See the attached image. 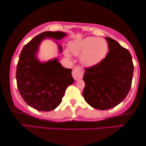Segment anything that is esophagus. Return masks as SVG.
I'll return each instance as SVG.
<instances>
[{"label": "esophagus", "instance_id": "obj_1", "mask_svg": "<svg viewBox=\"0 0 146 146\" xmlns=\"http://www.w3.org/2000/svg\"><path fill=\"white\" fill-rule=\"evenodd\" d=\"M72 75H73V77L75 80H78V79L82 78L84 73H83L82 69L78 66H77V67L73 68V71H72Z\"/></svg>", "mask_w": 146, "mask_h": 146}]
</instances>
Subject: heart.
I'll list each match as a JSON object with an SVG mask.
<instances>
[{
	"label": "heart",
	"mask_w": 146,
	"mask_h": 146,
	"mask_svg": "<svg viewBox=\"0 0 146 146\" xmlns=\"http://www.w3.org/2000/svg\"><path fill=\"white\" fill-rule=\"evenodd\" d=\"M69 49L75 56L82 54L81 60L85 66L96 65L106 57L108 51V44L104 38L89 36L77 39L69 43ZM66 55L70 57L68 52Z\"/></svg>",
	"instance_id": "obj_1"
}]
</instances>
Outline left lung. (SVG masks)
I'll return each instance as SVG.
<instances>
[{
    "label": "left lung",
    "mask_w": 146,
    "mask_h": 146,
    "mask_svg": "<svg viewBox=\"0 0 146 146\" xmlns=\"http://www.w3.org/2000/svg\"><path fill=\"white\" fill-rule=\"evenodd\" d=\"M109 52L100 63L85 69L83 96L98 110H108L124 100L131 86L133 64L129 51L106 37Z\"/></svg>",
    "instance_id": "obj_1"
}]
</instances>
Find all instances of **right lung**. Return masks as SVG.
<instances>
[{
    "instance_id": "add662e5",
    "label": "right lung",
    "mask_w": 146,
    "mask_h": 146,
    "mask_svg": "<svg viewBox=\"0 0 146 146\" xmlns=\"http://www.w3.org/2000/svg\"><path fill=\"white\" fill-rule=\"evenodd\" d=\"M66 35L62 32H42L25 44L20 54L17 65V85L24 101L36 110L55 109L62 102L67 87L74 82L72 70L62 67L57 58L40 62L36 57L42 40L48 38L60 40ZM58 48L62 52L59 44Z\"/></svg>"
}]
</instances>
